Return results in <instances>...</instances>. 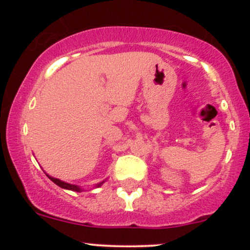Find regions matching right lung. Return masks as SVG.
Wrapping results in <instances>:
<instances>
[{
    "label": "right lung",
    "mask_w": 250,
    "mask_h": 250,
    "mask_svg": "<svg viewBox=\"0 0 250 250\" xmlns=\"http://www.w3.org/2000/svg\"><path fill=\"white\" fill-rule=\"evenodd\" d=\"M45 175H47V176L49 177V179H50L51 181H53V182L55 183V185H57V186H59V187H61V188H63V189H68V190H73V191H79V193H81V191H83V188L80 187V186H76V185H70V183L64 182V181H61V180L56 179V177L50 176V175H48L47 173H45ZM104 181H105V180H104ZM104 181H102V182L96 183L95 187H96V188L101 187V186L103 185V183H104Z\"/></svg>",
    "instance_id": "right-lung-1"
}]
</instances>
